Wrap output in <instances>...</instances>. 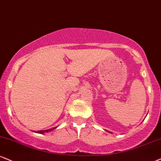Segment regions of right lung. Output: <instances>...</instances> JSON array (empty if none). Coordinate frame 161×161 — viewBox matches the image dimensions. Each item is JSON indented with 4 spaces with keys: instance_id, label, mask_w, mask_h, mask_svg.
Segmentation results:
<instances>
[{
    "instance_id": "right-lung-1",
    "label": "right lung",
    "mask_w": 161,
    "mask_h": 161,
    "mask_svg": "<svg viewBox=\"0 0 161 161\" xmlns=\"http://www.w3.org/2000/svg\"><path fill=\"white\" fill-rule=\"evenodd\" d=\"M54 128H51V129H48V130H38V131H34V132H36V133H39V134H44V133H47L48 131H51V130H53Z\"/></svg>"
}]
</instances>
